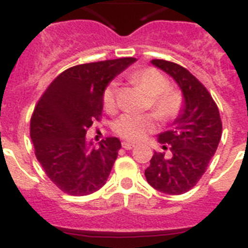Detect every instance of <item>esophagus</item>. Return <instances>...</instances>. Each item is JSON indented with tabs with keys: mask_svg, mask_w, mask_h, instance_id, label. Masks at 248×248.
<instances>
[{
	"mask_svg": "<svg viewBox=\"0 0 248 248\" xmlns=\"http://www.w3.org/2000/svg\"><path fill=\"white\" fill-rule=\"evenodd\" d=\"M122 148H124L126 151H131L135 148V144H131V143H122Z\"/></svg>",
	"mask_w": 248,
	"mask_h": 248,
	"instance_id": "obj_1",
	"label": "esophagus"
}]
</instances>
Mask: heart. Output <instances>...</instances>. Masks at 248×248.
<instances>
[{
	"label": "heart",
	"mask_w": 248,
	"mask_h": 248,
	"mask_svg": "<svg viewBox=\"0 0 248 248\" xmlns=\"http://www.w3.org/2000/svg\"><path fill=\"white\" fill-rule=\"evenodd\" d=\"M127 79L134 85L141 86L149 95V108L162 124L175 120L180 114L184 97L179 90L170 87L169 79L155 68H143L132 72ZM103 107L107 112L117 108V85L110 82L103 91ZM157 130V122L152 114H124L113 124V131L127 141H140Z\"/></svg>",
	"instance_id": "heart-1"
}]
</instances>
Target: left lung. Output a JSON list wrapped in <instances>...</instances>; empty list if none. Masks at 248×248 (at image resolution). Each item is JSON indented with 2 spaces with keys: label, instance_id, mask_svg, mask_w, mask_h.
<instances>
[{
  "label": "left lung",
  "instance_id": "obj_1",
  "mask_svg": "<svg viewBox=\"0 0 248 248\" xmlns=\"http://www.w3.org/2000/svg\"><path fill=\"white\" fill-rule=\"evenodd\" d=\"M152 63L180 86L185 105L172 130L159 134L163 152H155L145 170L147 181L166 194H183L196 186L215 155L223 124L211 93L179 64L163 59Z\"/></svg>",
  "mask_w": 248,
  "mask_h": 248
}]
</instances>
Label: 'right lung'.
<instances>
[{"label": "right lung", "instance_id": "add662e5", "mask_svg": "<svg viewBox=\"0 0 248 248\" xmlns=\"http://www.w3.org/2000/svg\"><path fill=\"white\" fill-rule=\"evenodd\" d=\"M135 58L104 60L68 68L60 73L34 107L31 139L34 155L54 184L71 196H87L105 184L121 149L117 138L99 148L86 134L103 112V91Z\"/></svg>", "mask_w": 248, "mask_h": 248}]
</instances>
